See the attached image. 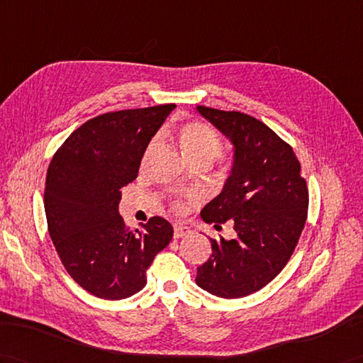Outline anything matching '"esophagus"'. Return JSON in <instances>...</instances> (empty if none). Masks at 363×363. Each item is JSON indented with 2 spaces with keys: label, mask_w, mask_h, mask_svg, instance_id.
Instances as JSON below:
<instances>
[{
  "label": "esophagus",
  "mask_w": 363,
  "mask_h": 363,
  "mask_svg": "<svg viewBox=\"0 0 363 363\" xmlns=\"http://www.w3.org/2000/svg\"><path fill=\"white\" fill-rule=\"evenodd\" d=\"M173 237L178 240V238H182V237H187V235L191 232L187 225H181V224H174L173 225Z\"/></svg>",
  "instance_id": "esophagus-1"
}]
</instances>
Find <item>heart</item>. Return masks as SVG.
Masks as SVG:
<instances>
[{
    "label": "heart",
    "mask_w": 363,
    "mask_h": 363,
    "mask_svg": "<svg viewBox=\"0 0 363 363\" xmlns=\"http://www.w3.org/2000/svg\"><path fill=\"white\" fill-rule=\"evenodd\" d=\"M179 143L191 162L196 161H210L212 162L216 156H220L223 150V140L212 126L199 122V121H190L185 122L179 128ZM159 145V139L155 138L150 142L145 151V161L155 153V150ZM172 208L174 212H182L184 204L181 199L172 201Z\"/></svg>",
    "instance_id": "1"
}]
</instances>
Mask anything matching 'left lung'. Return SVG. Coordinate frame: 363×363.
Returning <instances> with one entry per match:
<instances>
[{"instance_id": "obj_1", "label": "left lung", "mask_w": 363, "mask_h": 363, "mask_svg": "<svg viewBox=\"0 0 363 363\" xmlns=\"http://www.w3.org/2000/svg\"><path fill=\"white\" fill-rule=\"evenodd\" d=\"M235 145L223 191L201 210L216 230L232 223L233 240L210 238L212 255L198 267L196 284L223 298L246 297L283 271L308 218V185L292 147L246 113L198 106Z\"/></svg>"}]
</instances>
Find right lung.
<instances>
[{
  "label": "right lung",
  "instance_id": "right-lung-1",
  "mask_svg": "<svg viewBox=\"0 0 363 363\" xmlns=\"http://www.w3.org/2000/svg\"><path fill=\"white\" fill-rule=\"evenodd\" d=\"M174 104L92 117L55 151L45 184L48 230L66 272L92 296L121 300L147 284V269L173 238L161 216L130 229L119 215L122 189Z\"/></svg>",
  "mask_w": 363,
  "mask_h": 363
}]
</instances>
